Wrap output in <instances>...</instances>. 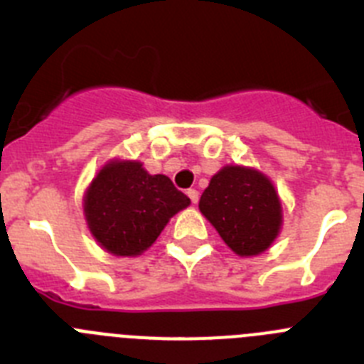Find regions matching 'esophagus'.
I'll return each mask as SVG.
<instances>
[{"label": "esophagus", "instance_id": "obj_1", "mask_svg": "<svg viewBox=\"0 0 364 364\" xmlns=\"http://www.w3.org/2000/svg\"><path fill=\"white\" fill-rule=\"evenodd\" d=\"M186 196H188V198H190V201H192L193 205H198V201H199V192H198V190L190 188L188 192H186Z\"/></svg>", "mask_w": 364, "mask_h": 364}]
</instances>
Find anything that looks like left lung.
<instances>
[{"instance_id":"left-lung-1","label":"left lung","mask_w":364,"mask_h":364,"mask_svg":"<svg viewBox=\"0 0 364 364\" xmlns=\"http://www.w3.org/2000/svg\"><path fill=\"white\" fill-rule=\"evenodd\" d=\"M199 210L240 257L260 255L280 233L277 190L267 176L250 166H223L203 192Z\"/></svg>"}]
</instances>
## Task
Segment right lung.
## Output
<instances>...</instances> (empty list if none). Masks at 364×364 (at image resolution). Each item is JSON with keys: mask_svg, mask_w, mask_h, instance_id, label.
Instances as JSON below:
<instances>
[{"mask_svg": "<svg viewBox=\"0 0 364 364\" xmlns=\"http://www.w3.org/2000/svg\"><path fill=\"white\" fill-rule=\"evenodd\" d=\"M190 199L140 161L105 163L84 196V215L97 242L117 257H136L154 244L168 219Z\"/></svg>", "mask_w": 364, "mask_h": 364, "instance_id": "obj_1", "label": "right lung"}]
</instances>
